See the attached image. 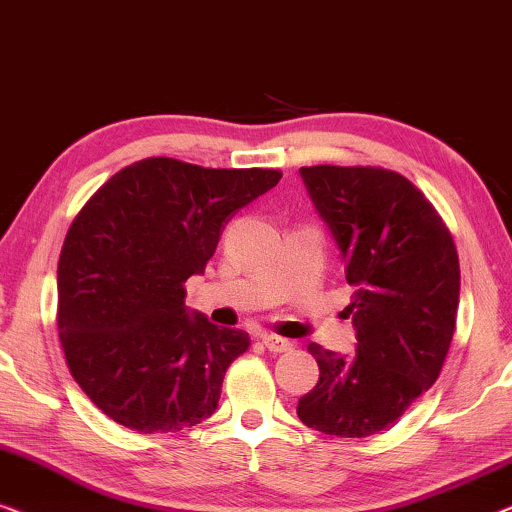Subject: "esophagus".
<instances>
[{"mask_svg": "<svg viewBox=\"0 0 512 512\" xmlns=\"http://www.w3.org/2000/svg\"><path fill=\"white\" fill-rule=\"evenodd\" d=\"M262 343H264L266 348H269L271 352H285V350L292 348V343L287 341V338L276 336V334H264V336H262Z\"/></svg>", "mask_w": 512, "mask_h": 512, "instance_id": "obj_1", "label": "esophagus"}]
</instances>
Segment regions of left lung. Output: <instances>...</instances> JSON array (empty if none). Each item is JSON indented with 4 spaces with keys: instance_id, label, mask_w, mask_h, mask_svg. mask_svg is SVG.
Listing matches in <instances>:
<instances>
[{
    "instance_id": "8db88e82",
    "label": "left lung",
    "mask_w": 512,
    "mask_h": 512,
    "mask_svg": "<svg viewBox=\"0 0 512 512\" xmlns=\"http://www.w3.org/2000/svg\"><path fill=\"white\" fill-rule=\"evenodd\" d=\"M306 190L343 255L357 355L308 352L320 380L299 399L315 431L364 438L392 427L436 383L455 334L459 257L434 204L383 167H301Z\"/></svg>"
}]
</instances>
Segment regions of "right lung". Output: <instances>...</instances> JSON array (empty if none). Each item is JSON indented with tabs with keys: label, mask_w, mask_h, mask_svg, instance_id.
<instances>
[{
	"label": "right lung",
	"mask_w": 512,
	"mask_h": 512,
	"mask_svg": "<svg viewBox=\"0 0 512 512\" xmlns=\"http://www.w3.org/2000/svg\"><path fill=\"white\" fill-rule=\"evenodd\" d=\"M280 178L148 157L78 211L57 262V331L71 376L113 422L167 434L215 413L250 338L187 311L183 285L232 215Z\"/></svg>",
	"instance_id": "right-lung-1"
}]
</instances>
